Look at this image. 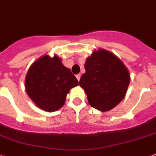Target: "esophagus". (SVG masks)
I'll list each match as a JSON object with an SVG mask.
<instances>
[{
	"label": "esophagus",
	"mask_w": 156,
	"mask_h": 156,
	"mask_svg": "<svg viewBox=\"0 0 156 156\" xmlns=\"http://www.w3.org/2000/svg\"><path fill=\"white\" fill-rule=\"evenodd\" d=\"M80 76H81L80 74H78V75L76 76V79L78 80V81H79V80H80Z\"/></svg>",
	"instance_id": "1"
}]
</instances>
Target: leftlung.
<instances>
[{"label": "left lung", "mask_w": 156, "mask_h": 156, "mask_svg": "<svg viewBox=\"0 0 156 156\" xmlns=\"http://www.w3.org/2000/svg\"><path fill=\"white\" fill-rule=\"evenodd\" d=\"M84 69L80 86L85 91L91 106L107 112L121 102L129 85L130 74L119 58L99 49L86 59Z\"/></svg>", "instance_id": "8db88e82"}]
</instances>
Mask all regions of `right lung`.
Listing matches in <instances>:
<instances>
[{
	"instance_id": "1",
	"label": "right lung",
	"mask_w": 156,
	"mask_h": 156,
	"mask_svg": "<svg viewBox=\"0 0 156 156\" xmlns=\"http://www.w3.org/2000/svg\"><path fill=\"white\" fill-rule=\"evenodd\" d=\"M24 84L28 96L36 105L51 112L64 105L67 94L79 82L60 58L45 55L31 65Z\"/></svg>"
}]
</instances>
